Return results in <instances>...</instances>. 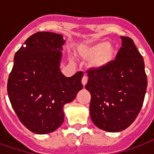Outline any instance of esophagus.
Listing matches in <instances>:
<instances>
[{
    "mask_svg": "<svg viewBox=\"0 0 154 154\" xmlns=\"http://www.w3.org/2000/svg\"><path fill=\"white\" fill-rule=\"evenodd\" d=\"M82 83L83 86H85V85L87 83V77L84 76V77H82Z\"/></svg>",
    "mask_w": 154,
    "mask_h": 154,
    "instance_id": "1",
    "label": "esophagus"
}]
</instances>
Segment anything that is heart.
<instances>
[{
    "label": "heart",
    "instance_id": "b5f03b06",
    "mask_svg": "<svg viewBox=\"0 0 154 154\" xmlns=\"http://www.w3.org/2000/svg\"><path fill=\"white\" fill-rule=\"evenodd\" d=\"M77 52L84 59H90L89 66L94 70H100L109 66L117 54L116 47L106 41H100L90 45L82 44L77 47Z\"/></svg>",
    "mask_w": 154,
    "mask_h": 154
}]
</instances>
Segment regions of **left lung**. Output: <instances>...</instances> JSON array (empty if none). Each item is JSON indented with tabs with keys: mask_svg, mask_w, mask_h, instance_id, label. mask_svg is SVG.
<instances>
[{
	"mask_svg": "<svg viewBox=\"0 0 154 154\" xmlns=\"http://www.w3.org/2000/svg\"><path fill=\"white\" fill-rule=\"evenodd\" d=\"M116 60L100 70L87 72L91 93L90 116L94 125L108 132H119L132 124L143 103L148 80L143 58L129 37Z\"/></svg>",
	"mask_w": 154,
	"mask_h": 154,
	"instance_id": "left-lung-1",
	"label": "left lung"
}]
</instances>
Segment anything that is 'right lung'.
Returning a JSON list of instances; mask_svg holds the SVG:
<instances>
[{
	"label": "right lung",
	"instance_id": "1",
	"mask_svg": "<svg viewBox=\"0 0 154 154\" xmlns=\"http://www.w3.org/2000/svg\"><path fill=\"white\" fill-rule=\"evenodd\" d=\"M63 36L38 32L15 54L7 92L15 114L31 132H54L64 121L63 106L82 89V72L71 77L62 73ZM26 45H25L24 44Z\"/></svg>",
	"mask_w": 154,
	"mask_h": 154
}]
</instances>
